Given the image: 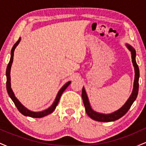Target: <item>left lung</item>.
<instances>
[{
  "label": "left lung",
  "instance_id": "obj_1",
  "mask_svg": "<svg viewBox=\"0 0 146 146\" xmlns=\"http://www.w3.org/2000/svg\"><path fill=\"white\" fill-rule=\"evenodd\" d=\"M127 46L129 48L130 51H131L132 54V63H133V66L135 67V82H134V88L133 90H132V95L129 98L128 101L125 102V104L123 106L121 107L120 109H119L115 113H113L111 114H108V115H104V114L98 113L95 112L94 110H92L91 107H90L89 102H88V97L85 91L84 88L83 87L82 91V100L84 102V105L85 109H86V112L87 115L89 116L90 118L93 119L95 120V121H102V122H108V121H115V120L119 119L123 117L128 110L130 109V107L133 102L136 100L137 95H138L139 92V66L136 62V60H135V57H136V51H135V48L132 46H130V45L127 44Z\"/></svg>",
  "mask_w": 146,
  "mask_h": 146
}]
</instances>
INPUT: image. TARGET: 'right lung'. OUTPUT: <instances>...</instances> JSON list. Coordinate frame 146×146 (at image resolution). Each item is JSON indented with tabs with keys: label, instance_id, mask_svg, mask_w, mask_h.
I'll return each instance as SVG.
<instances>
[{
	"label": "right lung",
	"instance_id": "add662e5",
	"mask_svg": "<svg viewBox=\"0 0 146 146\" xmlns=\"http://www.w3.org/2000/svg\"><path fill=\"white\" fill-rule=\"evenodd\" d=\"M21 41V38L18 39V40L15 43L14 46H13L12 48H11V58H10V60L8 64L7 67V70H6V76H7V82H6V86H7V93L9 94V97L11 98L12 101L14 102L15 106H16V108H18V110H19L20 113L23 114V115L25 116H29L31 117H33V118H40V117H44L46 115H49L51 113H53L54 111V110L56 109L57 105H58V102H59V100L60 99V97H61L62 94L63 93V92L64 91L65 89L67 88L68 85L70 84L71 82H68L66 84H65L64 85L62 86V88L60 90V91L58 92V95H57V97L56 98V100L55 102H53V104H52V106L50 108H48V109L43 110L42 112H32L30 111V110H27L26 108H25L23 105L21 104V102H20L18 100H17V98L15 97V95L13 93L12 90L11 88V83H10V70H11V64L13 62V58H14V51L15 50V48L16 47V46L18 44V43L20 42Z\"/></svg>",
	"mask_w": 146,
	"mask_h": 146
}]
</instances>
